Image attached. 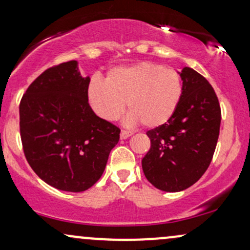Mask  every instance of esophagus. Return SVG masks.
I'll return each instance as SVG.
<instances>
[{
  "label": "esophagus",
  "mask_w": 250,
  "mask_h": 250,
  "mask_svg": "<svg viewBox=\"0 0 250 250\" xmlns=\"http://www.w3.org/2000/svg\"><path fill=\"white\" fill-rule=\"evenodd\" d=\"M131 135H133V133H131V131L125 130V129H122L121 134H120V136H121V140H125V139H128L129 136H131Z\"/></svg>",
  "instance_id": "1"
}]
</instances>
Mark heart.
I'll return each instance as SVG.
<instances>
[{
    "mask_svg": "<svg viewBox=\"0 0 250 250\" xmlns=\"http://www.w3.org/2000/svg\"><path fill=\"white\" fill-rule=\"evenodd\" d=\"M183 96L179 71L153 62H139L110 69L104 82L93 79L88 101L97 116L117 120L127 102L129 121L147 128L166 125L175 115Z\"/></svg>",
    "mask_w": 250,
    "mask_h": 250,
    "instance_id": "b5f03b06",
    "label": "heart"
}]
</instances>
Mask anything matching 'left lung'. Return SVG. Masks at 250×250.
Here are the masks:
<instances>
[{
    "label": "left lung",
    "instance_id": "obj_1",
    "mask_svg": "<svg viewBox=\"0 0 250 250\" xmlns=\"http://www.w3.org/2000/svg\"><path fill=\"white\" fill-rule=\"evenodd\" d=\"M183 96L166 125L147 131L150 149L142 159L146 177L163 191L185 190L206 173L220 134L221 108L213 87L189 67L181 73Z\"/></svg>",
    "mask_w": 250,
    "mask_h": 250
}]
</instances>
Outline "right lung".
I'll return each instance as SVG.
<instances>
[{
  "instance_id": "add662e5",
  "label": "right lung",
  "mask_w": 250,
  "mask_h": 250,
  "mask_svg": "<svg viewBox=\"0 0 250 250\" xmlns=\"http://www.w3.org/2000/svg\"><path fill=\"white\" fill-rule=\"evenodd\" d=\"M89 76L77 61L51 67L28 87L20 103V131L28 163L60 190L80 193L102 176L120 128L88 103Z\"/></svg>"
}]
</instances>
